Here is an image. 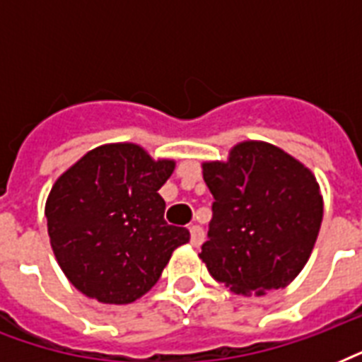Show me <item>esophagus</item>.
Segmentation results:
<instances>
[{
  "label": "esophagus",
  "instance_id": "34e87169",
  "mask_svg": "<svg viewBox=\"0 0 362 362\" xmlns=\"http://www.w3.org/2000/svg\"><path fill=\"white\" fill-rule=\"evenodd\" d=\"M189 235H192V238H189V242H192V246L199 247V246H201V244H203V240H204L203 227L192 226V227H189Z\"/></svg>",
  "mask_w": 362,
  "mask_h": 362
}]
</instances>
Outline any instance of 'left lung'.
I'll use <instances>...</instances> for the list:
<instances>
[{
	"label": "left lung",
	"instance_id": "1",
	"mask_svg": "<svg viewBox=\"0 0 362 362\" xmlns=\"http://www.w3.org/2000/svg\"><path fill=\"white\" fill-rule=\"evenodd\" d=\"M212 220L199 257L237 295L291 284L308 261L323 220L312 170L269 142H240L227 161L203 163Z\"/></svg>",
	"mask_w": 362,
	"mask_h": 362
}]
</instances>
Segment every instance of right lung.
I'll return each instance as SVG.
<instances>
[{
    "label": "right lung",
    "instance_id": "obj_1",
    "mask_svg": "<svg viewBox=\"0 0 362 362\" xmlns=\"http://www.w3.org/2000/svg\"><path fill=\"white\" fill-rule=\"evenodd\" d=\"M173 159L136 144L93 148L59 176L47 199L48 237L67 280L105 304H129L156 286L186 227L165 221L159 187Z\"/></svg>",
    "mask_w": 362,
    "mask_h": 362
}]
</instances>
